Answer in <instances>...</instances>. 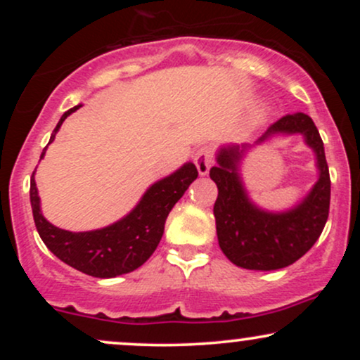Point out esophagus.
<instances>
[{"instance_id": "obj_1", "label": "esophagus", "mask_w": 360, "mask_h": 360, "mask_svg": "<svg viewBox=\"0 0 360 360\" xmlns=\"http://www.w3.org/2000/svg\"><path fill=\"white\" fill-rule=\"evenodd\" d=\"M194 164H196L198 172H200L201 176L208 174L210 167H212V164H213V150H212V147L198 148L196 154H194Z\"/></svg>"}]
</instances>
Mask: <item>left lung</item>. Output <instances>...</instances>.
I'll return each instance as SVG.
<instances>
[{
  "mask_svg": "<svg viewBox=\"0 0 360 360\" xmlns=\"http://www.w3.org/2000/svg\"><path fill=\"white\" fill-rule=\"evenodd\" d=\"M272 134H303L316 154L320 179L295 210L267 213L250 203L238 177L237 162L243 147L230 146L218 152V166L210 169V177L218 186L213 206L218 243L223 254L243 269L276 271L291 266L315 245L328 218V164L313 120L304 113L286 115L272 123L259 142Z\"/></svg>",
  "mask_w": 360,
  "mask_h": 360,
  "instance_id": "1",
  "label": "left lung"
}]
</instances>
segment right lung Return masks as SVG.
Returning a JSON list of instances; mask_svg holds the SVG:
<instances>
[{
	"label": "right lung",
	"instance_id": "obj_1",
	"mask_svg": "<svg viewBox=\"0 0 360 360\" xmlns=\"http://www.w3.org/2000/svg\"><path fill=\"white\" fill-rule=\"evenodd\" d=\"M81 105L68 110L57 123L51 142L62 122L79 110ZM49 142V143H51ZM47 148V147H45ZM45 148L40 155L42 159ZM198 177L194 164H186L174 174L157 181L147 189L142 201L130 214L106 229L94 232H68L53 226L40 213V200L34 174L30 181V203L37 232L56 257L74 269L93 278H115L142 266L154 254L164 233L169 212L181 200L186 189Z\"/></svg>",
	"mask_w": 360,
	"mask_h": 360
}]
</instances>
